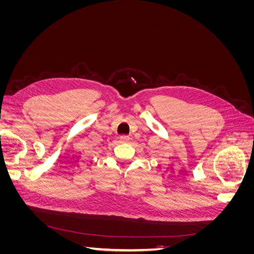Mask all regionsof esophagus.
<instances>
[{
    "instance_id": "1",
    "label": "esophagus",
    "mask_w": 254,
    "mask_h": 254,
    "mask_svg": "<svg viewBox=\"0 0 254 254\" xmlns=\"http://www.w3.org/2000/svg\"><path fill=\"white\" fill-rule=\"evenodd\" d=\"M129 141V136L128 135H121L120 136V142L121 143H126Z\"/></svg>"
}]
</instances>
